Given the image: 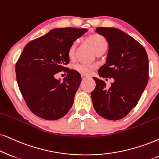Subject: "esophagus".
<instances>
[{
  "label": "esophagus",
  "instance_id": "esophagus-1",
  "mask_svg": "<svg viewBox=\"0 0 159 159\" xmlns=\"http://www.w3.org/2000/svg\"><path fill=\"white\" fill-rule=\"evenodd\" d=\"M81 78H82V79H85V78H87V75H86L85 74H81Z\"/></svg>",
  "mask_w": 159,
  "mask_h": 159
}]
</instances>
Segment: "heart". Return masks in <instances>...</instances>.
Masks as SVG:
<instances>
[{
	"instance_id": "obj_1",
	"label": "heart",
	"mask_w": 159,
	"mask_h": 159,
	"mask_svg": "<svg viewBox=\"0 0 159 159\" xmlns=\"http://www.w3.org/2000/svg\"><path fill=\"white\" fill-rule=\"evenodd\" d=\"M87 40L90 45H91L92 48H93L94 51H95L96 53L101 51L105 52L106 48H107V40H106V39L103 37V36L100 34H92L87 38ZM77 45V41H74L73 43H72L71 45H70L67 52L68 56H69L70 59H73L75 58ZM73 68L76 70V71L79 72V73L88 75V74L91 73L92 70L95 68V65H92V64L81 63H81L75 64V65L73 66Z\"/></svg>"
}]
</instances>
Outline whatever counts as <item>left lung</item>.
Returning a JSON list of instances; mask_svg holds the SVG:
<instances>
[{"instance_id": "left-lung-1", "label": "left lung", "mask_w": 159, "mask_h": 159, "mask_svg": "<svg viewBox=\"0 0 159 159\" xmlns=\"http://www.w3.org/2000/svg\"><path fill=\"white\" fill-rule=\"evenodd\" d=\"M108 43L106 63L98 70L102 78H114L108 89L105 82L93 78L95 89L91 92L97 113L105 119L118 120L137 105L149 78L148 54L139 43L115 28H96Z\"/></svg>"}]
</instances>
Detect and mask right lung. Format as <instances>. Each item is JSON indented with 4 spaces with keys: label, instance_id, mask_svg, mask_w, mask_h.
I'll use <instances>...</instances> for the list:
<instances>
[{
    "label": "right lung",
    "instance_id": "1",
    "mask_svg": "<svg viewBox=\"0 0 159 159\" xmlns=\"http://www.w3.org/2000/svg\"><path fill=\"white\" fill-rule=\"evenodd\" d=\"M87 31L86 29L61 28L30 42L15 66L20 91L32 113L47 120L65 116L73 104L81 82L79 73L66 67L68 48ZM67 72L63 81L54 75Z\"/></svg>",
    "mask_w": 159,
    "mask_h": 159
}]
</instances>
